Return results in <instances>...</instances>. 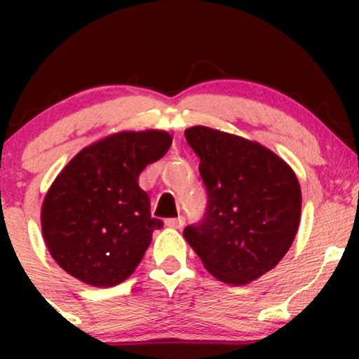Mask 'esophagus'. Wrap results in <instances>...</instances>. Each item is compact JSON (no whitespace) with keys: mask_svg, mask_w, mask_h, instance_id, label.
<instances>
[{"mask_svg":"<svg viewBox=\"0 0 359 359\" xmlns=\"http://www.w3.org/2000/svg\"><path fill=\"white\" fill-rule=\"evenodd\" d=\"M184 224H186V219H184V217H173V219L165 220V226L172 227V229H182Z\"/></svg>","mask_w":359,"mask_h":359,"instance_id":"34e87169","label":"esophagus"}]
</instances>
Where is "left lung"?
Segmentation results:
<instances>
[{
    "mask_svg": "<svg viewBox=\"0 0 359 359\" xmlns=\"http://www.w3.org/2000/svg\"><path fill=\"white\" fill-rule=\"evenodd\" d=\"M200 156L208 193L205 219L184 238L212 276L247 285L276 267L300 224L302 194L285 159L262 144L208 126L184 132Z\"/></svg>",
    "mask_w": 359,
    "mask_h": 359,
    "instance_id": "1",
    "label": "left lung"
}]
</instances>
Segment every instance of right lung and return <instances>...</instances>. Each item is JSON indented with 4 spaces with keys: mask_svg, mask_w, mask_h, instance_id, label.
<instances>
[{
    "mask_svg": "<svg viewBox=\"0 0 359 359\" xmlns=\"http://www.w3.org/2000/svg\"><path fill=\"white\" fill-rule=\"evenodd\" d=\"M163 130L118 132L79 151L57 175L41 205L50 255L76 280L97 288L132 276L163 222L139 187L147 165L165 156Z\"/></svg>",
    "mask_w": 359,
    "mask_h": 359,
    "instance_id": "add662e5",
    "label": "right lung"
}]
</instances>
